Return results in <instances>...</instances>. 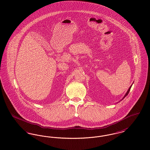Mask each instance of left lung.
Here are the masks:
<instances>
[{
    "instance_id": "1",
    "label": "left lung",
    "mask_w": 150,
    "mask_h": 150,
    "mask_svg": "<svg viewBox=\"0 0 150 150\" xmlns=\"http://www.w3.org/2000/svg\"><path fill=\"white\" fill-rule=\"evenodd\" d=\"M132 86H130V88H129L128 91H127V93H126V94H125V96H124V97H123V98H122V99H124V98H125V97H126V96H127V95H128V94L129 92V91H130V88H131V87H132Z\"/></svg>"
}]
</instances>
